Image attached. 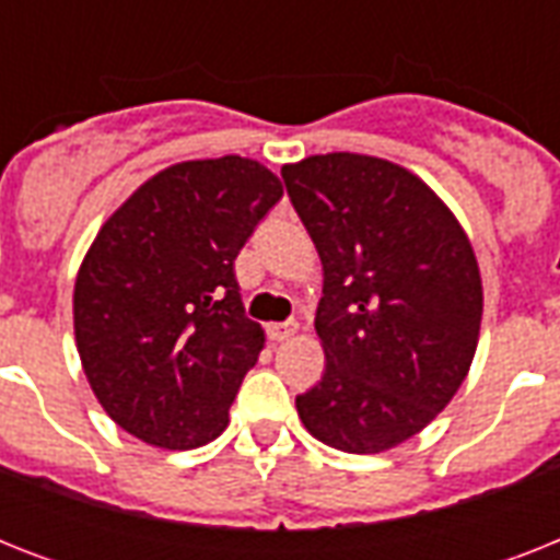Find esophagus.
<instances>
[{"label": "esophagus", "instance_id": "esophagus-1", "mask_svg": "<svg viewBox=\"0 0 560 560\" xmlns=\"http://www.w3.org/2000/svg\"><path fill=\"white\" fill-rule=\"evenodd\" d=\"M293 334H296V323H270L267 325V337H270L272 342L288 340V337H293Z\"/></svg>", "mask_w": 560, "mask_h": 560}]
</instances>
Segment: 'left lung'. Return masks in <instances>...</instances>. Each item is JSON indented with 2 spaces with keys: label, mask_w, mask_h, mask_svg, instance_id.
I'll return each instance as SVG.
<instances>
[{
  "label": "left lung",
  "mask_w": 560,
  "mask_h": 560,
  "mask_svg": "<svg viewBox=\"0 0 560 560\" xmlns=\"http://www.w3.org/2000/svg\"><path fill=\"white\" fill-rule=\"evenodd\" d=\"M281 179L323 261V381L296 395L314 439L383 453L421 433L465 381L482 279L465 229L412 171L363 153L284 165Z\"/></svg>",
  "instance_id": "1"
}]
</instances>
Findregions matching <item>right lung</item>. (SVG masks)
Segmentation results:
<instances>
[{
  "label": "right lung",
  "instance_id": "add662e5",
  "mask_svg": "<svg viewBox=\"0 0 560 560\" xmlns=\"http://www.w3.org/2000/svg\"><path fill=\"white\" fill-rule=\"evenodd\" d=\"M244 156L179 162L101 226L74 281V342L95 398L136 439L191 451L218 439L264 349L235 258L281 200Z\"/></svg>",
  "mask_w": 560,
  "mask_h": 560
}]
</instances>
